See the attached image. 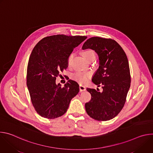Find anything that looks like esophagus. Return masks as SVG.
Returning <instances> with one entry per match:
<instances>
[{
  "mask_svg": "<svg viewBox=\"0 0 153 153\" xmlns=\"http://www.w3.org/2000/svg\"><path fill=\"white\" fill-rule=\"evenodd\" d=\"M79 89H80V91H83L86 90V87H85V86H84L83 85H79Z\"/></svg>",
  "mask_w": 153,
  "mask_h": 153,
  "instance_id": "1",
  "label": "esophagus"
}]
</instances>
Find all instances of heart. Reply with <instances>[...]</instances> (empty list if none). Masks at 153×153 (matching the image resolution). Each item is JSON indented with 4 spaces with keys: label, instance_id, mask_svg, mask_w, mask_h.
<instances>
[{
    "label": "heart",
    "instance_id": "b5f03b06",
    "mask_svg": "<svg viewBox=\"0 0 153 153\" xmlns=\"http://www.w3.org/2000/svg\"><path fill=\"white\" fill-rule=\"evenodd\" d=\"M82 55L83 57L86 59V60H87L88 62L93 60H94L96 57V55L94 51L91 49H87L83 51ZM73 56H74L73 54H71L68 57V59L67 60L68 67H71ZM90 77H91V73L89 72H85V73L76 72V73L72 75V79L81 84H84L86 82H88V80L90 79Z\"/></svg>",
    "mask_w": 153,
    "mask_h": 153
}]
</instances>
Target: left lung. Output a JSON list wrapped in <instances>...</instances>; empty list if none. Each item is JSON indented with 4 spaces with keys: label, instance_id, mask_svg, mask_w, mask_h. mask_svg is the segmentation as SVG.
I'll use <instances>...</instances> for the list:
<instances>
[{
    "label": "left lung",
    "instance_id": "1",
    "mask_svg": "<svg viewBox=\"0 0 153 153\" xmlns=\"http://www.w3.org/2000/svg\"><path fill=\"white\" fill-rule=\"evenodd\" d=\"M94 50L99 58V67L92 79L102 92L87 88L91 99L85 103L86 111L91 118L106 121L115 117L122 110L131 85L127 56L113 39L93 37L87 40L82 49Z\"/></svg>",
    "mask_w": 153,
    "mask_h": 153
}]
</instances>
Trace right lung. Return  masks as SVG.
Segmentation results:
<instances>
[{
  "instance_id": "add662e5",
  "label": "right lung",
  "mask_w": 153,
  "mask_h": 153,
  "mask_svg": "<svg viewBox=\"0 0 153 153\" xmlns=\"http://www.w3.org/2000/svg\"><path fill=\"white\" fill-rule=\"evenodd\" d=\"M86 37L64 34L48 36L33 48L28 63L27 85L31 103L40 116L48 119L62 116L79 92L76 81L69 80L62 87L56 83V79L68 67L67 60L74 48Z\"/></svg>"
}]
</instances>
